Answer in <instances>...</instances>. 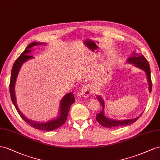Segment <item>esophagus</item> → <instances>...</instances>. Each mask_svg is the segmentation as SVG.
Masks as SVG:
<instances>
[{
  "label": "esophagus",
  "instance_id": "esophagus-1",
  "mask_svg": "<svg viewBox=\"0 0 160 160\" xmlns=\"http://www.w3.org/2000/svg\"><path fill=\"white\" fill-rule=\"evenodd\" d=\"M92 90H93V88L92 85L90 84H86L80 90V94L82 96V97L87 98V97H89L91 95V94H92Z\"/></svg>",
  "mask_w": 160,
  "mask_h": 160
}]
</instances>
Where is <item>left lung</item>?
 <instances>
[{
  "label": "left lung",
  "instance_id": "8db88e82",
  "mask_svg": "<svg viewBox=\"0 0 160 160\" xmlns=\"http://www.w3.org/2000/svg\"><path fill=\"white\" fill-rule=\"evenodd\" d=\"M128 63H133L135 66L138 67L140 69H142L144 70L146 73V75H147V78L148 82L149 84V92H152V79H151V70H150V67L149 62L148 60H146V58L143 56V55H140L137 53H133V56L130 57L128 59ZM98 100L100 101V104L103 108L102 111L98 113L97 115V121L100 123V125L103 127H108V128H112V127H121V126H125V125H129L135 122L138 118L141 116L142 114L136 117L135 118H132V119H127L124 121H116V120H112L110 119V118H107L104 115V103L102 99L100 98L99 96L97 97Z\"/></svg>",
  "mask_w": 160,
  "mask_h": 160
}]
</instances>
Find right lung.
<instances>
[{
	"mask_svg": "<svg viewBox=\"0 0 160 160\" xmlns=\"http://www.w3.org/2000/svg\"><path fill=\"white\" fill-rule=\"evenodd\" d=\"M38 44H42V43H38L37 42H33V43H30L24 50V52L20 55V56L16 60V61L15 62L11 70V81H10V84H9V90H10V94H11L12 102L13 104H14L16 110L17 111L18 113L19 114L21 117L27 123V124L29 125L30 126L33 127V128L36 129L43 130V131H53L54 129L59 128V127H60L63 124H64L65 122L66 121L68 114L70 108V106L75 102V98L72 92L67 94L62 98L61 104H60V115H59V117L56 118V119L51 120L45 122H37L35 121H31L28 119V118H27L20 112L19 108L17 107V102H16V97H15V82H16L18 73H19L22 63L27 60H29V59L33 58L32 56H29V55H28L29 53H30L31 51V48Z\"/></svg>",
	"mask_w": 160,
	"mask_h": 160,
	"instance_id": "obj_1",
	"label": "right lung"
}]
</instances>
